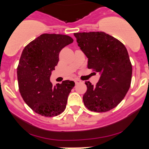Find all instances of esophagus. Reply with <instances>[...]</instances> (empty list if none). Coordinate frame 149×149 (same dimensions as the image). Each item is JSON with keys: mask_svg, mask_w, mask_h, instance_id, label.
I'll use <instances>...</instances> for the list:
<instances>
[{"mask_svg": "<svg viewBox=\"0 0 149 149\" xmlns=\"http://www.w3.org/2000/svg\"><path fill=\"white\" fill-rule=\"evenodd\" d=\"M74 81H75V84H80L81 82V81L79 80V79H76Z\"/></svg>", "mask_w": 149, "mask_h": 149, "instance_id": "esophagus-1", "label": "esophagus"}]
</instances>
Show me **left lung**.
<instances>
[{
    "mask_svg": "<svg viewBox=\"0 0 149 149\" xmlns=\"http://www.w3.org/2000/svg\"><path fill=\"white\" fill-rule=\"evenodd\" d=\"M88 58V68L100 73L95 86L86 81L84 105L97 112L109 111L124 99L130 86L132 65L124 45L103 31L74 33Z\"/></svg>",
    "mask_w": 149,
    "mask_h": 149,
    "instance_id": "1",
    "label": "left lung"
}]
</instances>
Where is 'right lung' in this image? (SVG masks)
Segmentation results:
<instances>
[{
    "label": "right lung",
    "mask_w": 149,
    "mask_h": 149,
    "mask_svg": "<svg viewBox=\"0 0 149 149\" xmlns=\"http://www.w3.org/2000/svg\"><path fill=\"white\" fill-rule=\"evenodd\" d=\"M73 42L68 35L42 34L23 49L17 67L19 91L36 113L53 117L65 110L75 83L65 80L54 86L49 78L59 61L61 49Z\"/></svg>",
    "instance_id": "right-lung-1"
}]
</instances>
